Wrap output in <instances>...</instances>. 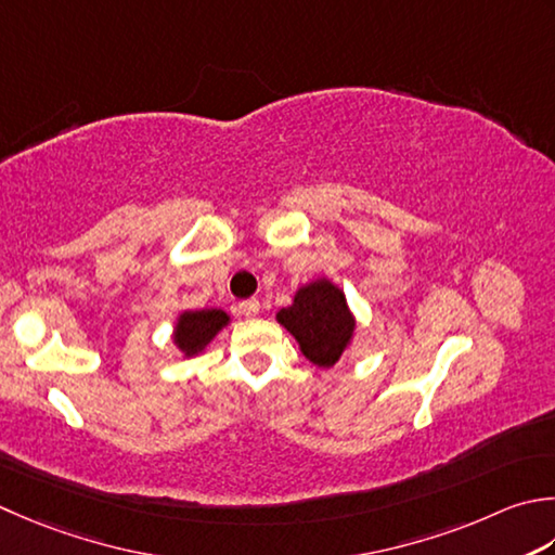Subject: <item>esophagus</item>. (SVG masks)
I'll return each instance as SVG.
<instances>
[{
  "label": "esophagus",
  "mask_w": 555,
  "mask_h": 555,
  "mask_svg": "<svg viewBox=\"0 0 555 555\" xmlns=\"http://www.w3.org/2000/svg\"><path fill=\"white\" fill-rule=\"evenodd\" d=\"M237 310H241V314H245V318H257V314H259V300H255V298L243 300L241 306H237Z\"/></svg>",
  "instance_id": "esophagus-1"
}]
</instances>
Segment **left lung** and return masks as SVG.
Wrapping results in <instances>:
<instances>
[{"label": "left lung", "mask_w": 555, "mask_h": 555, "mask_svg": "<svg viewBox=\"0 0 555 555\" xmlns=\"http://www.w3.org/2000/svg\"><path fill=\"white\" fill-rule=\"evenodd\" d=\"M276 322L318 367H332L353 346L356 314L344 288L327 276L298 286L291 306L276 312Z\"/></svg>", "instance_id": "obj_1"}]
</instances>
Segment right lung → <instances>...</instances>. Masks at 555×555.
I'll use <instances>...</instances> for the list:
<instances>
[{"label":"right lung","instance_id":"right-lung-1","mask_svg":"<svg viewBox=\"0 0 555 555\" xmlns=\"http://www.w3.org/2000/svg\"><path fill=\"white\" fill-rule=\"evenodd\" d=\"M228 324H231V314L221 308L182 310L176 318V327H172V344L184 361L197 358L209 349V344Z\"/></svg>","mask_w":555,"mask_h":555}]
</instances>
